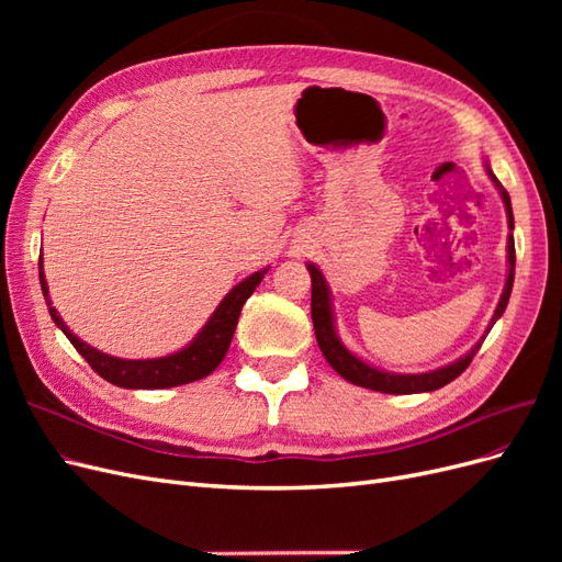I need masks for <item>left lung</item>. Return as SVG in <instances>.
Masks as SVG:
<instances>
[{
    "label": "left lung",
    "instance_id": "obj_1",
    "mask_svg": "<svg viewBox=\"0 0 562 562\" xmlns=\"http://www.w3.org/2000/svg\"><path fill=\"white\" fill-rule=\"evenodd\" d=\"M485 171L490 176V180L495 182V187L502 194L504 209H506V217H508V229H514V211H512V199H508V192L499 184V180L495 178V173L490 171V166L485 164ZM508 277L504 283V293L499 297V304L495 310V316L490 318V326L485 333H490V328L495 326V321L504 314L508 297H512V288H514V269H516V246H514V234H508ZM310 277H312V321H314V333H316V342L326 356V361L335 368V372H339L347 382L356 384V386H366L372 391H382V394H419V391H434L450 384L454 378L462 375V372L469 368L471 359L475 356V351L481 349V342H475L471 347L469 353H464L462 359H457L443 368L431 370V372H417V375H401V372H386L380 370L375 366H370L366 361H361L359 356L351 353L335 333V321H333V302H330V288L323 279L321 269L316 265H307Z\"/></svg>",
    "mask_w": 562,
    "mask_h": 562
}]
</instances>
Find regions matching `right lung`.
Returning a JSON list of instances; mask_svg holds the SVG:
<instances>
[{"instance_id":"add662e5","label":"right lung","mask_w":562,"mask_h":562,"mask_svg":"<svg viewBox=\"0 0 562 562\" xmlns=\"http://www.w3.org/2000/svg\"><path fill=\"white\" fill-rule=\"evenodd\" d=\"M265 274L267 269H260L248 279H244L239 285H234L232 291L223 297V302L217 304V310L206 321V326L196 333V337L184 349L168 353L164 359L131 361V359H116V356L93 349L91 345L81 342V339L65 326V321L58 316V312L50 307L48 285H46L44 267L40 258V283H42L44 300L48 304L50 318H54L56 326L65 333V337L70 339L72 347L83 356V359H87V363L98 372L100 378L124 389H168V386L190 384L211 375V372L220 366V361L225 359V353L232 345L241 307L252 295L255 288L260 285Z\"/></svg>"}]
</instances>
